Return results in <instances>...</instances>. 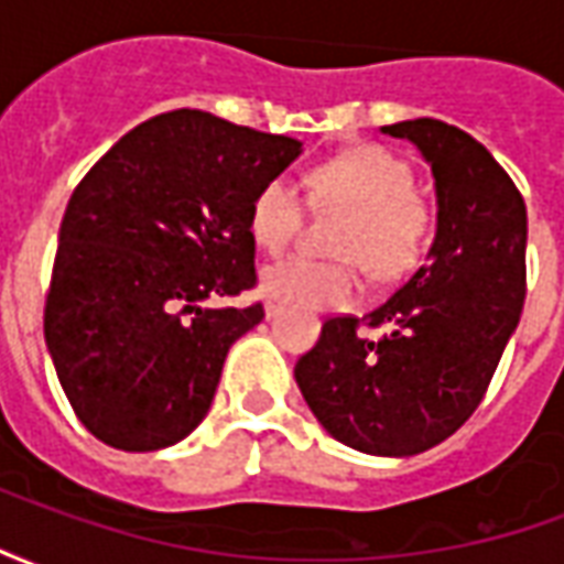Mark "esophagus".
<instances>
[{
  "instance_id": "1",
  "label": "esophagus",
  "mask_w": 564,
  "mask_h": 564,
  "mask_svg": "<svg viewBox=\"0 0 564 564\" xmlns=\"http://www.w3.org/2000/svg\"><path fill=\"white\" fill-rule=\"evenodd\" d=\"M278 314H281V307H278V302H265V317L274 319V317H278Z\"/></svg>"
}]
</instances>
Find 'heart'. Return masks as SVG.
<instances>
[{
    "label": "heart",
    "instance_id": "b5f03b06",
    "mask_svg": "<svg viewBox=\"0 0 564 564\" xmlns=\"http://www.w3.org/2000/svg\"><path fill=\"white\" fill-rule=\"evenodd\" d=\"M307 198L317 208L347 210L335 235L341 259L295 253L262 271V293L278 305L317 311L344 307L362 293V270L395 281L423 259L432 235V205L414 189V169L380 144L347 150L307 172ZM307 198L286 174H274L250 202L247 229L262 250L290 247L307 214Z\"/></svg>",
    "mask_w": 564,
    "mask_h": 564
}]
</instances>
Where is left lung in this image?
Returning a JSON list of instances; mask_svg holds the SVG:
<instances>
[{
    "instance_id": "1",
    "label": "left lung",
    "mask_w": 564,
    "mask_h": 564,
    "mask_svg": "<svg viewBox=\"0 0 564 564\" xmlns=\"http://www.w3.org/2000/svg\"><path fill=\"white\" fill-rule=\"evenodd\" d=\"M432 165L435 245L368 317H329L295 383L323 429L371 456H414L484 402L525 302V202L496 156L459 127H383ZM359 325L387 328L368 339Z\"/></svg>"
}]
</instances>
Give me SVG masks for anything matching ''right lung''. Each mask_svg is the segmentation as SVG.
<instances>
[{
  "label": "right lung",
  "mask_w": 564,
  "mask_h": 564,
  "mask_svg": "<svg viewBox=\"0 0 564 564\" xmlns=\"http://www.w3.org/2000/svg\"><path fill=\"white\" fill-rule=\"evenodd\" d=\"M302 153L286 135L177 108L84 174L59 226L44 341L72 411L108 447L177 444L208 414L226 354L265 317L247 214Z\"/></svg>",
  "instance_id": "right-lung-1"
}]
</instances>
